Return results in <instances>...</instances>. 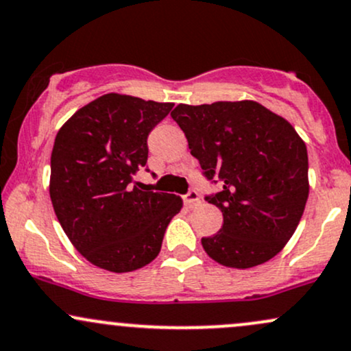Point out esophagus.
<instances>
[{
	"instance_id": "obj_1",
	"label": "esophagus",
	"mask_w": 351,
	"mask_h": 351,
	"mask_svg": "<svg viewBox=\"0 0 351 351\" xmlns=\"http://www.w3.org/2000/svg\"><path fill=\"white\" fill-rule=\"evenodd\" d=\"M183 201L184 204H186L188 208H195L198 206V204L201 203V198H199V193L195 191V189H191V191L188 193V195L183 196Z\"/></svg>"
}]
</instances>
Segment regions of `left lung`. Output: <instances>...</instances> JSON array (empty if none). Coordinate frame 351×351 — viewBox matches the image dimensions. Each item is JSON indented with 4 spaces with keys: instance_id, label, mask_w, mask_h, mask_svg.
Returning <instances> with one entry per match:
<instances>
[{
    "instance_id": "1",
    "label": "left lung",
    "mask_w": 351,
    "mask_h": 351,
    "mask_svg": "<svg viewBox=\"0 0 351 351\" xmlns=\"http://www.w3.org/2000/svg\"><path fill=\"white\" fill-rule=\"evenodd\" d=\"M208 180L221 191L208 201L223 228L201 244L232 269L267 263L291 239L308 198L307 147L284 117L254 100L180 104L171 112Z\"/></svg>"
}]
</instances>
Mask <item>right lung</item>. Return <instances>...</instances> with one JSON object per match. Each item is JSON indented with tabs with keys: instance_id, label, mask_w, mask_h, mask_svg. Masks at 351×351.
Here are the masks:
<instances>
[{
	"instance_id": "1",
	"label": "right lung",
	"mask_w": 351,
	"mask_h": 351,
	"mask_svg": "<svg viewBox=\"0 0 351 351\" xmlns=\"http://www.w3.org/2000/svg\"><path fill=\"white\" fill-rule=\"evenodd\" d=\"M173 104L106 94L59 128L51 153L49 195L60 226L90 264L132 272L150 264L180 196L140 189L148 134Z\"/></svg>"
}]
</instances>
